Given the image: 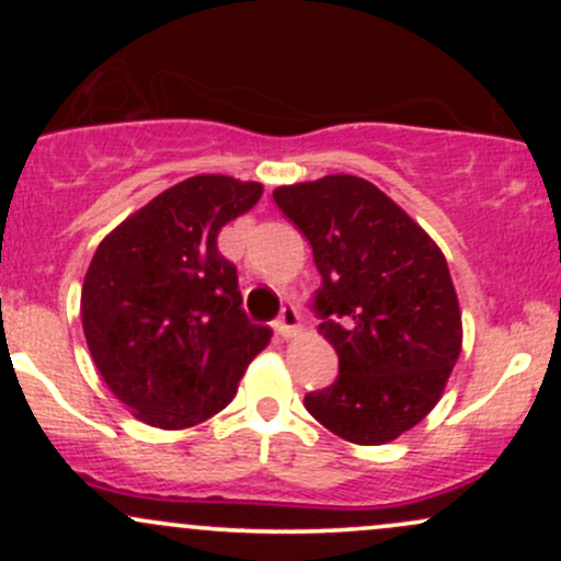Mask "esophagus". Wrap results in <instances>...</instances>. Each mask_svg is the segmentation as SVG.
Segmentation results:
<instances>
[{"instance_id":"esophagus-1","label":"esophagus","mask_w":561,"mask_h":561,"mask_svg":"<svg viewBox=\"0 0 561 561\" xmlns=\"http://www.w3.org/2000/svg\"><path fill=\"white\" fill-rule=\"evenodd\" d=\"M276 332L282 334V337H293L295 332H298L300 327V311L295 306H285L282 308L279 319H276Z\"/></svg>"}]
</instances>
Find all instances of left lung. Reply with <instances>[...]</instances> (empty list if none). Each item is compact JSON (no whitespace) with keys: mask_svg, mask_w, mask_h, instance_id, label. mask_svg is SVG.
<instances>
[{"mask_svg":"<svg viewBox=\"0 0 561 561\" xmlns=\"http://www.w3.org/2000/svg\"><path fill=\"white\" fill-rule=\"evenodd\" d=\"M274 199L311 242L319 332L340 358L306 409L358 446L396 440L440 401L461 353V313L440 248L366 179L334 173Z\"/></svg>","mask_w":561,"mask_h":561,"instance_id":"obj_1","label":"left lung"}]
</instances>
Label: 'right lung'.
Listing matches in <instances>:
<instances>
[{
    "label": "right lung",
    "mask_w": 561,
    "mask_h": 561,
    "mask_svg": "<svg viewBox=\"0 0 561 561\" xmlns=\"http://www.w3.org/2000/svg\"><path fill=\"white\" fill-rule=\"evenodd\" d=\"M263 186L203 173L128 216L96 248L81 289L89 353L141 422L182 430L218 414L272 330L242 311L218 231Z\"/></svg>",
    "instance_id": "obj_1"
}]
</instances>
